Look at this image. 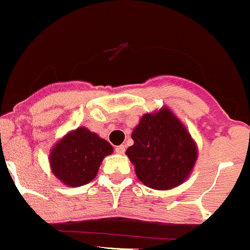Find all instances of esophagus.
Listing matches in <instances>:
<instances>
[{
	"label": "esophagus",
	"mask_w": 250,
	"mask_h": 250,
	"mask_svg": "<svg viewBox=\"0 0 250 250\" xmlns=\"http://www.w3.org/2000/svg\"><path fill=\"white\" fill-rule=\"evenodd\" d=\"M114 151H116L117 154H123L125 151V146H122V144H121V146H117L116 148H114Z\"/></svg>",
	"instance_id": "1"
}]
</instances>
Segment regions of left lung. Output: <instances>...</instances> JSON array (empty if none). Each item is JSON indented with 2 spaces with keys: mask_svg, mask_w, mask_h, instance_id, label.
<instances>
[{
  "mask_svg": "<svg viewBox=\"0 0 250 250\" xmlns=\"http://www.w3.org/2000/svg\"><path fill=\"white\" fill-rule=\"evenodd\" d=\"M134 144L125 154L146 186L169 190L188 179L195 165V142L167 108L146 113L132 133Z\"/></svg>",
  "mask_w": 250,
  "mask_h": 250,
  "instance_id": "8db88e82",
  "label": "left lung"
}]
</instances>
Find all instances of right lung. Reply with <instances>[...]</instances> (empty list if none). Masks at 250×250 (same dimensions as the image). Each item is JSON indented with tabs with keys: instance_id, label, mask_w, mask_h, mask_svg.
<instances>
[{
	"instance_id": "1",
	"label": "right lung",
	"mask_w": 250,
	"mask_h": 250,
	"mask_svg": "<svg viewBox=\"0 0 250 250\" xmlns=\"http://www.w3.org/2000/svg\"><path fill=\"white\" fill-rule=\"evenodd\" d=\"M113 151L96 133L80 127L64 137L50 153L53 174L67 186H81L96 176L101 162Z\"/></svg>"
}]
</instances>
